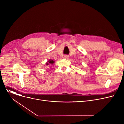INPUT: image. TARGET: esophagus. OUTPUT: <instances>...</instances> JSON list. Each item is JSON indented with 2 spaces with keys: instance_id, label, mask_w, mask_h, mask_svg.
Instances as JSON below:
<instances>
[{
  "instance_id": "esophagus-1",
  "label": "esophagus",
  "mask_w": 124,
  "mask_h": 124,
  "mask_svg": "<svg viewBox=\"0 0 124 124\" xmlns=\"http://www.w3.org/2000/svg\"><path fill=\"white\" fill-rule=\"evenodd\" d=\"M64 59H68L69 58V56L68 55H64L63 57Z\"/></svg>"
}]
</instances>
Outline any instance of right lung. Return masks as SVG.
Instances as JSON below:
<instances>
[{
	"label": "right lung",
	"instance_id": "right-lung-1",
	"mask_svg": "<svg viewBox=\"0 0 124 124\" xmlns=\"http://www.w3.org/2000/svg\"><path fill=\"white\" fill-rule=\"evenodd\" d=\"M55 61L50 59H49L46 63V65H53Z\"/></svg>",
	"mask_w": 124,
	"mask_h": 124
}]
</instances>
